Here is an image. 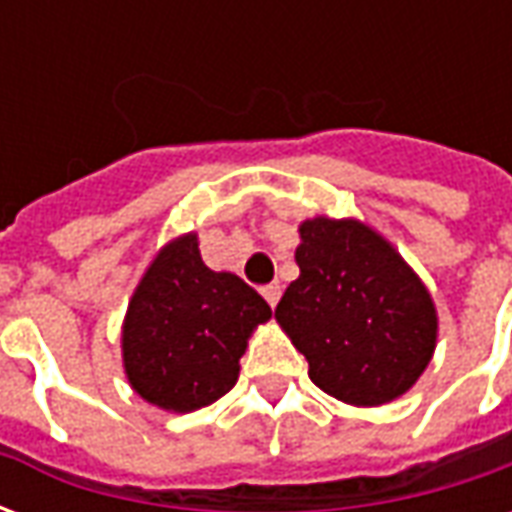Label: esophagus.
<instances>
[{"instance_id": "34e87169", "label": "esophagus", "mask_w": 512, "mask_h": 512, "mask_svg": "<svg viewBox=\"0 0 512 512\" xmlns=\"http://www.w3.org/2000/svg\"><path fill=\"white\" fill-rule=\"evenodd\" d=\"M263 296H266V301L271 304V310H274L279 304V296H282V288H279L277 282H274V285H266V288H263Z\"/></svg>"}]
</instances>
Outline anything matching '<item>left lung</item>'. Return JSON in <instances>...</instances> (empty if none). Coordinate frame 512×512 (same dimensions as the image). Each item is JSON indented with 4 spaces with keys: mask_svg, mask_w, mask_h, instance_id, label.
<instances>
[{
    "mask_svg": "<svg viewBox=\"0 0 512 512\" xmlns=\"http://www.w3.org/2000/svg\"><path fill=\"white\" fill-rule=\"evenodd\" d=\"M299 279L274 318L310 362L312 384L351 406L395 400L425 373L439 318L397 249L356 219L299 224Z\"/></svg>",
    "mask_w": 512,
    "mask_h": 512,
    "instance_id": "obj_1",
    "label": "left lung"
}]
</instances>
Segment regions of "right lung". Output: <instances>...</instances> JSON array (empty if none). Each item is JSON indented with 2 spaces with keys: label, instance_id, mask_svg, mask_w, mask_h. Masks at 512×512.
Segmentation results:
<instances>
[{
  "label": "right lung",
  "instance_id": "add662e5",
  "mask_svg": "<svg viewBox=\"0 0 512 512\" xmlns=\"http://www.w3.org/2000/svg\"><path fill=\"white\" fill-rule=\"evenodd\" d=\"M266 299L230 271L202 263L197 235L169 241L147 266L123 321V367L147 403L189 414L227 395L238 359L260 323Z\"/></svg>",
  "mask_w": 512,
  "mask_h": 512
}]
</instances>
